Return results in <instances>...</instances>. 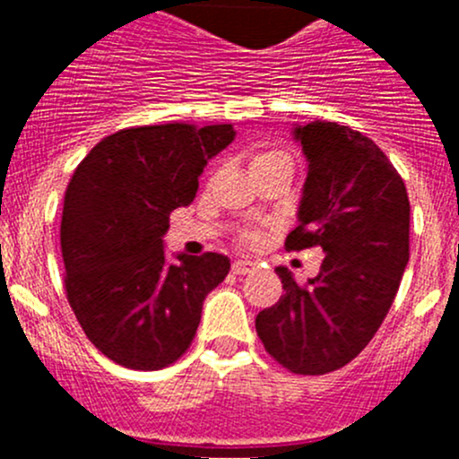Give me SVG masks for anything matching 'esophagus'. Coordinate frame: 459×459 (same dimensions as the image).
Returning <instances> with one entry per match:
<instances>
[{
    "label": "esophagus",
    "instance_id": "34e87169",
    "mask_svg": "<svg viewBox=\"0 0 459 459\" xmlns=\"http://www.w3.org/2000/svg\"><path fill=\"white\" fill-rule=\"evenodd\" d=\"M233 273L235 275H248V273H253L257 268L255 262H248V259H235L233 262Z\"/></svg>",
    "mask_w": 459,
    "mask_h": 459
}]
</instances>
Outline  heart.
Masks as SVG:
<instances>
[{
    "label": "heart",
    "mask_w": 459,
    "mask_h": 459,
    "mask_svg": "<svg viewBox=\"0 0 459 459\" xmlns=\"http://www.w3.org/2000/svg\"><path fill=\"white\" fill-rule=\"evenodd\" d=\"M280 161H290V157L286 155L284 151H257L253 152L248 164H251V170L262 169V166H271V164H280ZM293 164V161H290ZM247 242H257V233H247L244 235Z\"/></svg>",
    "instance_id": "heart-1"
}]
</instances>
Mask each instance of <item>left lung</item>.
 Wrapping results in <instances>:
<instances>
[{
  "label": "left lung",
  "mask_w": 459,
  "mask_h": 459,
  "mask_svg": "<svg viewBox=\"0 0 459 459\" xmlns=\"http://www.w3.org/2000/svg\"><path fill=\"white\" fill-rule=\"evenodd\" d=\"M295 140L308 175L284 247H317L324 262L307 284L275 268L284 295L259 311L255 331L290 373L324 375L358 358L382 326L409 264L411 204L395 166L362 133L317 119Z\"/></svg>",
  "instance_id": "obj_1"
}]
</instances>
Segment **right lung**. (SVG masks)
Returning a JSON list of instances; mask_svg holds the SVG:
<instances>
[{
	"label": "right lung",
	"instance_id": "obj_1",
	"mask_svg": "<svg viewBox=\"0 0 459 459\" xmlns=\"http://www.w3.org/2000/svg\"><path fill=\"white\" fill-rule=\"evenodd\" d=\"M233 137L230 124L124 128L97 143L68 182L64 289L88 340L119 367L160 371L178 362L204 298L229 275L220 253L169 264L161 238L170 212L195 200L204 166Z\"/></svg>",
	"mask_w": 459,
	"mask_h": 459
}]
</instances>
